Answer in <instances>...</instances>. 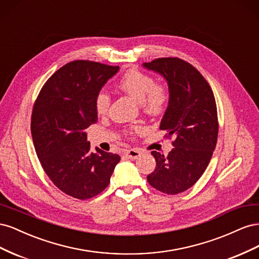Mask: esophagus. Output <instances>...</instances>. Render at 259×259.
<instances>
[{"label": "esophagus", "mask_w": 259, "mask_h": 259, "mask_svg": "<svg viewBox=\"0 0 259 259\" xmlns=\"http://www.w3.org/2000/svg\"><path fill=\"white\" fill-rule=\"evenodd\" d=\"M140 154H142V151L138 150V149H131V150L126 151V153H125V155H126L127 158L131 159V160L138 159Z\"/></svg>", "instance_id": "34e87169"}]
</instances>
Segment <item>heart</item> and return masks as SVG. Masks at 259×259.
Here are the masks:
<instances>
[{"instance_id":"heart-1","label":"heart","mask_w":259,"mask_h":259,"mask_svg":"<svg viewBox=\"0 0 259 259\" xmlns=\"http://www.w3.org/2000/svg\"><path fill=\"white\" fill-rule=\"evenodd\" d=\"M119 88L134 98L147 113L159 114L166 108L169 94L164 85L154 84V80L139 70H130L119 81ZM109 94L101 90L95 97V110L98 114H106L110 107Z\"/></svg>"}]
</instances>
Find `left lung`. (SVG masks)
Masks as SVG:
<instances>
[{"mask_svg":"<svg viewBox=\"0 0 259 259\" xmlns=\"http://www.w3.org/2000/svg\"><path fill=\"white\" fill-rule=\"evenodd\" d=\"M143 67L167 82L169 100L160 128L175 136L167 155L152 151L156 166L147 176L156 190L177 194L191 188L204 173L215 150L218 120L209 84L190 64L179 58H158Z\"/></svg>","mask_w":259,"mask_h":259,"instance_id":"8db88e82","label":"left lung"}]
</instances>
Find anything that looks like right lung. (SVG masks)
I'll return each instance as SVG.
<instances>
[{
	"instance_id": "1",
	"label": "right lung",
	"mask_w": 259,
	"mask_h": 259,
	"mask_svg": "<svg viewBox=\"0 0 259 259\" xmlns=\"http://www.w3.org/2000/svg\"><path fill=\"white\" fill-rule=\"evenodd\" d=\"M99 62L76 60L46 81L31 117V134L45 173L62 192L86 200L103 192L119 154L92 151L86 128L96 123L95 97L119 71Z\"/></svg>"
}]
</instances>
